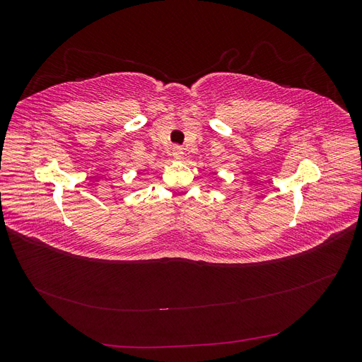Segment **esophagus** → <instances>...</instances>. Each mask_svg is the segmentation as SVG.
Returning <instances> with one entry per match:
<instances>
[{
	"mask_svg": "<svg viewBox=\"0 0 362 362\" xmlns=\"http://www.w3.org/2000/svg\"><path fill=\"white\" fill-rule=\"evenodd\" d=\"M182 154H184V151H182L181 146H173V148H172V156H173L175 158H181Z\"/></svg>",
	"mask_w": 362,
	"mask_h": 362,
	"instance_id": "obj_1",
	"label": "esophagus"
}]
</instances>
